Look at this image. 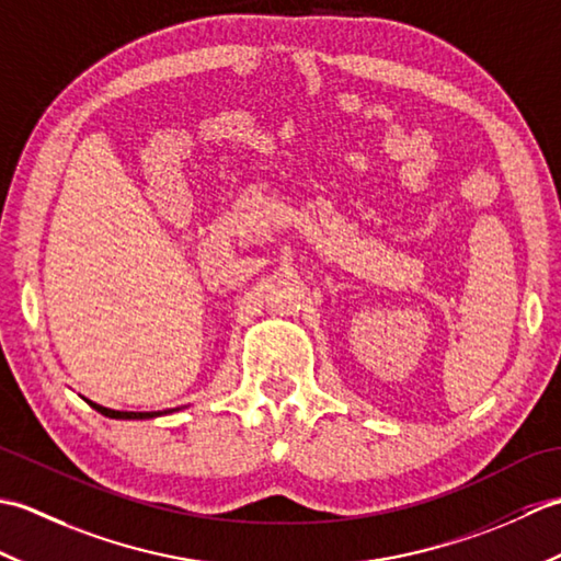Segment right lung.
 Returning a JSON list of instances; mask_svg holds the SVG:
<instances>
[{
	"label": "right lung",
	"mask_w": 561,
	"mask_h": 561,
	"mask_svg": "<svg viewBox=\"0 0 561 561\" xmlns=\"http://www.w3.org/2000/svg\"><path fill=\"white\" fill-rule=\"evenodd\" d=\"M87 400V398H83ZM93 410L101 412L103 416H111V420H153V416H161V414H169V412H178L181 408H173V410H163V412H121V410H111V408H103V404H96L87 400Z\"/></svg>",
	"instance_id": "right-lung-1"
}]
</instances>
